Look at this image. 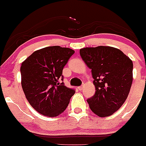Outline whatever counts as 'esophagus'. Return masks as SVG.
<instances>
[{
  "label": "esophagus",
  "mask_w": 146,
  "mask_h": 146,
  "mask_svg": "<svg viewBox=\"0 0 146 146\" xmlns=\"http://www.w3.org/2000/svg\"><path fill=\"white\" fill-rule=\"evenodd\" d=\"M83 88H84V85L78 87V89L80 90V91H81V90H83Z\"/></svg>",
  "instance_id": "1"
}]
</instances>
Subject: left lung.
Masks as SVG:
<instances>
[{
  "label": "left lung",
  "mask_w": 146,
  "mask_h": 146,
  "mask_svg": "<svg viewBox=\"0 0 146 146\" xmlns=\"http://www.w3.org/2000/svg\"><path fill=\"white\" fill-rule=\"evenodd\" d=\"M80 54L92 70L95 94L87 99L90 109L101 117L117 111L133 83V61L119 49L107 46L86 47Z\"/></svg>",
  "instance_id": "obj_1"
}]
</instances>
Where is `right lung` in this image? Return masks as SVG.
Here are the masks:
<instances>
[{
	"label": "right lung",
	"mask_w": 146,
	"mask_h": 146,
	"mask_svg": "<svg viewBox=\"0 0 146 146\" xmlns=\"http://www.w3.org/2000/svg\"><path fill=\"white\" fill-rule=\"evenodd\" d=\"M74 50L52 46L34 52L21 63V86L32 107L44 116L63 112L75 94L63 82L62 70Z\"/></svg>",
	"instance_id": "1"
}]
</instances>
